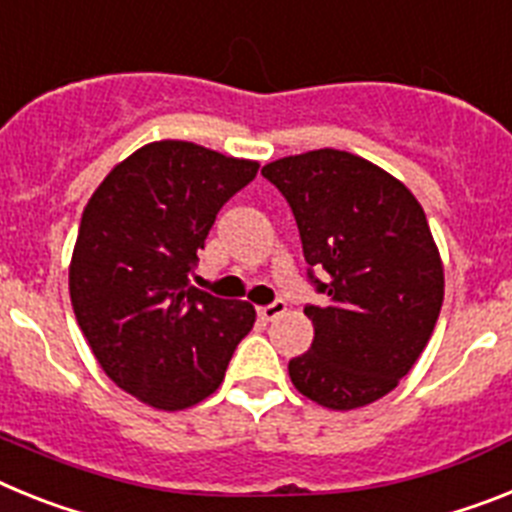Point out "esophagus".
Returning <instances> with one entry per match:
<instances>
[{
  "mask_svg": "<svg viewBox=\"0 0 512 512\" xmlns=\"http://www.w3.org/2000/svg\"><path fill=\"white\" fill-rule=\"evenodd\" d=\"M283 311H286V301L278 299V301H273V304H268V306H260V309H257V314H260L265 322H273V319L281 317Z\"/></svg>",
  "mask_w": 512,
  "mask_h": 512,
  "instance_id": "obj_1",
  "label": "esophagus"
}]
</instances>
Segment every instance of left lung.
I'll list each match as a JSON object with an SVG mask.
<instances>
[{"label": "left lung", "instance_id": "8db88e82", "mask_svg": "<svg viewBox=\"0 0 512 512\" xmlns=\"http://www.w3.org/2000/svg\"><path fill=\"white\" fill-rule=\"evenodd\" d=\"M299 226L314 342L288 376L311 402L355 410L410 373L443 304V265L415 195L376 164L337 149L262 167ZM323 278L317 279L316 273Z\"/></svg>", "mask_w": 512, "mask_h": 512}]
</instances>
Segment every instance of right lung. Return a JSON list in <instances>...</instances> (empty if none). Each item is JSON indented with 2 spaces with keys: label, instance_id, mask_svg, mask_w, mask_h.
<instances>
[{
  "label": "right lung",
  "instance_id": "1",
  "mask_svg": "<svg viewBox=\"0 0 512 512\" xmlns=\"http://www.w3.org/2000/svg\"><path fill=\"white\" fill-rule=\"evenodd\" d=\"M260 164L190 141H154L123 159L82 213L69 293L102 371L157 410L219 389L255 306L190 286L216 213Z\"/></svg>",
  "mask_w": 512,
  "mask_h": 512
}]
</instances>
